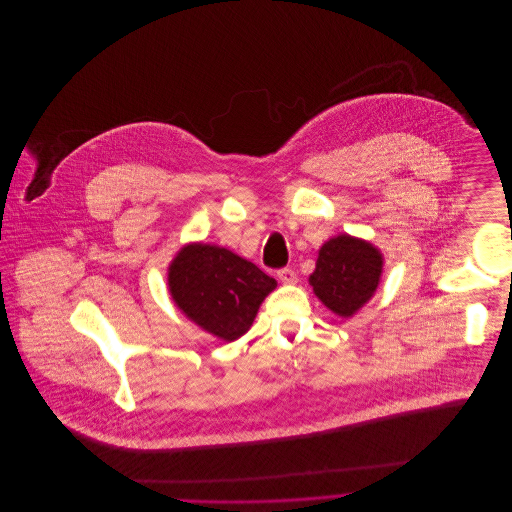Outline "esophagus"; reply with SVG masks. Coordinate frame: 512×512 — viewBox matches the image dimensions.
Segmentation results:
<instances>
[{
	"instance_id": "34e87169",
	"label": "esophagus",
	"mask_w": 512,
	"mask_h": 512,
	"mask_svg": "<svg viewBox=\"0 0 512 512\" xmlns=\"http://www.w3.org/2000/svg\"><path fill=\"white\" fill-rule=\"evenodd\" d=\"M278 278H280L282 284H290V286L297 282V276H295V272H293L292 268H282V270L278 272Z\"/></svg>"
}]
</instances>
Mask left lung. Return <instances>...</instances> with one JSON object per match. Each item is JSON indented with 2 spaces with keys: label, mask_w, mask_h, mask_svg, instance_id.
Returning <instances> with one entry per match:
<instances>
[{
  "label": "left lung",
  "mask_w": 512,
  "mask_h": 512,
  "mask_svg": "<svg viewBox=\"0 0 512 512\" xmlns=\"http://www.w3.org/2000/svg\"><path fill=\"white\" fill-rule=\"evenodd\" d=\"M382 268L384 256L372 242L339 234L319 248L309 286L329 311L349 319L376 292Z\"/></svg>",
  "instance_id": "obj_1"
}]
</instances>
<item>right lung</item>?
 <instances>
[{"instance_id":"obj_1","label":"right lung","mask_w":512,"mask_h":512,"mask_svg":"<svg viewBox=\"0 0 512 512\" xmlns=\"http://www.w3.org/2000/svg\"><path fill=\"white\" fill-rule=\"evenodd\" d=\"M278 282L228 248L189 242L167 268V288L177 309L220 341L240 339Z\"/></svg>"}]
</instances>
